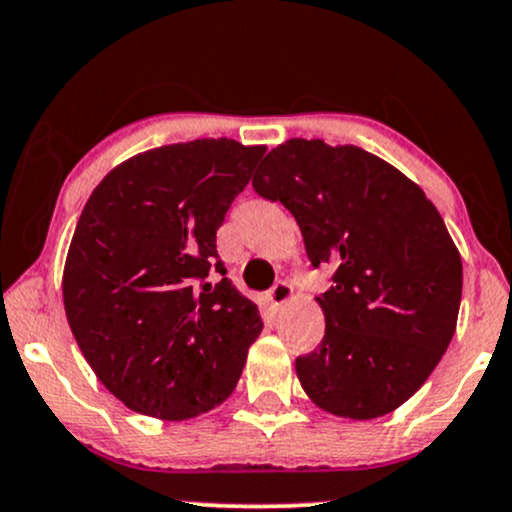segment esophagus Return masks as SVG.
Masks as SVG:
<instances>
[{
	"label": "esophagus",
	"instance_id": "34e87169",
	"mask_svg": "<svg viewBox=\"0 0 512 512\" xmlns=\"http://www.w3.org/2000/svg\"><path fill=\"white\" fill-rule=\"evenodd\" d=\"M290 297H293V286H290L288 281H278L276 286L269 290V304L274 309L283 307V304H286Z\"/></svg>",
	"mask_w": 512,
	"mask_h": 512
}]
</instances>
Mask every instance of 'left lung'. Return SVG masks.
Masks as SVG:
<instances>
[{
  "mask_svg": "<svg viewBox=\"0 0 512 512\" xmlns=\"http://www.w3.org/2000/svg\"><path fill=\"white\" fill-rule=\"evenodd\" d=\"M252 186L293 212L314 267H335L321 345L295 361L302 390L340 418L399 409L456 333L463 264L442 215L383 158L321 139L271 148Z\"/></svg>",
  "mask_w": 512,
  "mask_h": 512,
  "instance_id": "8db88e82",
  "label": "left lung"
}]
</instances>
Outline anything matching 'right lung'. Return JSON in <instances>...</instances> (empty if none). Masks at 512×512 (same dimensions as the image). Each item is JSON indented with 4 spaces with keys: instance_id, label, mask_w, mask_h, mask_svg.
<instances>
[{
    "instance_id": "obj_1",
    "label": "right lung",
    "mask_w": 512,
    "mask_h": 512,
    "mask_svg": "<svg viewBox=\"0 0 512 512\" xmlns=\"http://www.w3.org/2000/svg\"><path fill=\"white\" fill-rule=\"evenodd\" d=\"M264 146L196 139L113 167L77 219L63 307L96 378L127 409L186 420L229 399L262 333L224 278L217 229ZM212 268L223 278L204 281Z\"/></svg>"
}]
</instances>
